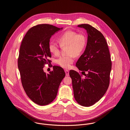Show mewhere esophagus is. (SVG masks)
<instances>
[{"label":"esophagus","instance_id":"obj_1","mask_svg":"<svg viewBox=\"0 0 130 130\" xmlns=\"http://www.w3.org/2000/svg\"><path fill=\"white\" fill-rule=\"evenodd\" d=\"M65 73H66V76H69V71L68 70H64Z\"/></svg>","mask_w":130,"mask_h":130}]
</instances>
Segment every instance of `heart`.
<instances>
[{
    "label": "heart",
    "mask_w": 130,
    "mask_h": 130,
    "mask_svg": "<svg viewBox=\"0 0 130 130\" xmlns=\"http://www.w3.org/2000/svg\"><path fill=\"white\" fill-rule=\"evenodd\" d=\"M58 41L61 47L67 46V56H59L56 59V63L64 69L70 68L74 62L75 55H80L87 45V37L84 33H77L73 30H67L58 38ZM49 51L57 55L59 53L60 46L54 41L48 43Z\"/></svg>",
    "instance_id": "b5f03b06"
}]
</instances>
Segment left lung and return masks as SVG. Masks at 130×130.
<instances>
[{"instance_id":"left-lung-1","label":"left lung","mask_w":130,"mask_h":130,"mask_svg":"<svg viewBox=\"0 0 130 130\" xmlns=\"http://www.w3.org/2000/svg\"><path fill=\"white\" fill-rule=\"evenodd\" d=\"M77 26L85 28L88 35L86 50L76 63L85 77L74 70L70 71V75L75 101L82 106L90 107L98 102L109 88L111 58L106 40L100 31L88 24Z\"/></svg>"}]
</instances>
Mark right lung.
<instances>
[{
    "mask_svg": "<svg viewBox=\"0 0 130 130\" xmlns=\"http://www.w3.org/2000/svg\"><path fill=\"white\" fill-rule=\"evenodd\" d=\"M62 28L47 24L34 26L26 32L20 47L18 68L22 87L29 98L40 106L47 105L55 99L66 75L59 66H53L49 74L43 70L45 64L51 62L48 48L50 38Z\"/></svg>",
    "mask_w": 130,
    "mask_h": 130,
    "instance_id": "right-lung-1",
    "label": "right lung"
}]
</instances>
